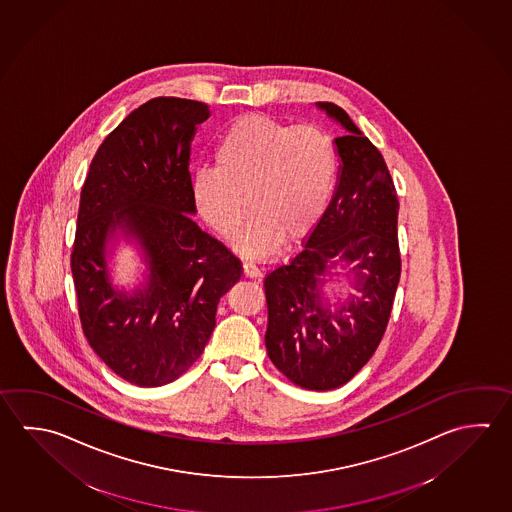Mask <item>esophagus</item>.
I'll return each mask as SVG.
<instances>
[{
  "label": "esophagus",
  "mask_w": 512,
  "mask_h": 512,
  "mask_svg": "<svg viewBox=\"0 0 512 512\" xmlns=\"http://www.w3.org/2000/svg\"><path fill=\"white\" fill-rule=\"evenodd\" d=\"M243 276L245 278H261V270L252 261H245L243 263Z\"/></svg>",
  "instance_id": "1"
}]
</instances>
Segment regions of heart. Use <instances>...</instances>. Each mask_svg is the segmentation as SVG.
Returning a JSON list of instances; mask_svg holds the SVG:
<instances>
[{
  "mask_svg": "<svg viewBox=\"0 0 512 512\" xmlns=\"http://www.w3.org/2000/svg\"><path fill=\"white\" fill-rule=\"evenodd\" d=\"M214 168L196 169V213L222 238H238L249 256H269L283 238L298 242L314 231L337 186L339 148L316 124L290 126L265 115H243L216 142Z\"/></svg>",
  "mask_w": 512,
  "mask_h": 512,
  "instance_id": "1",
  "label": "heart"
}]
</instances>
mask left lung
I'll return each instance as SVG.
<instances>
[{"label":"left lung","instance_id":"1","mask_svg":"<svg viewBox=\"0 0 512 512\" xmlns=\"http://www.w3.org/2000/svg\"><path fill=\"white\" fill-rule=\"evenodd\" d=\"M348 131L337 137L341 175L303 249L265 276L270 361L305 390L343 386L370 361L390 321L400 278L399 198L381 151L334 103H319ZM341 260L361 297L332 313L320 287Z\"/></svg>","mask_w":512,"mask_h":512}]
</instances>
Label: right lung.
<instances>
[{"mask_svg":"<svg viewBox=\"0 0 512 512\" xmlns=\"http://www.w3.org/2000/svg\"><path fill=\"white\" fill-rule=\"evenodd\" d=\"M207 104L155 97L104 139L86 173L72 276L93 352L124 381L162 386L187 372L213 334L218 301L242 261L189 214V149ZM119 226L147 252L150 283L126 297L107 279L105 240Z\"/></svg>","mask_w":512,"mask_h":512,"instance_id":"right-lung-1","label":"right lung"}]
</instances>
